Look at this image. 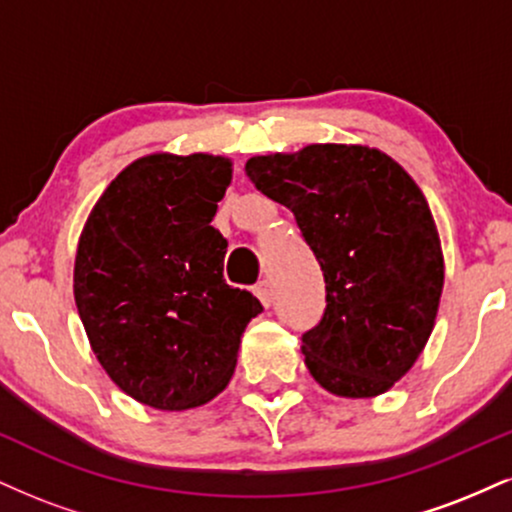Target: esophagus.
Segmentation results:
<instances>
[{"mask_svg": "<svg viewBox=\"0 0 512 512\" xmlns=\"http://www.w3.org/2000/svg\"><path fill=\"white\" fill-rule=\"evenodd\" d=\"M255 296L260 298L264 308H269V305H272V286H269V281H267V279L260 281V284L255 286Z\"/></svg>", "mask_w": 512, "mask_h": 512, "instance_id": "34e87169", "label": "esophagus"}]
</instances>
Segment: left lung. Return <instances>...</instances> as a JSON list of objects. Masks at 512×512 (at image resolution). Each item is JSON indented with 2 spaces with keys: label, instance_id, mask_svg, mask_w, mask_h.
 Returning <instances> with one entry per match:
<instances>
[{
  "label": "left lung",
  "instance_id": "8db88e82",
  "mask_svg": "<svg viewBox=\"0 0 512 512\" xmlns=\"http://www.w3.org/2000/svg\"><path fill=\"white\" fill-rule=\"evenodd\" d=\"M245 173L293 211L325 274L327 308L303 334L310 375L339 397L383 395L414 366L443 293V250L424 192L378 149L310 144Z\"/></svg>",
  "mask_w": 512,
  "mask_h": 512
}]
</instances>
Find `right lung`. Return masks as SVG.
I'll use <instances>...</instances> for the list:
<instances>
[{
    "mask_svg": "<svg viewBox=\"0 0 512 512\" xmlns=\"http://www.w3.org/2000/svg\"><path fill=\"white\" fill-rule=\"evenodd\" d=\"M231 161L149 154L105 187L81 231L74 298L98 363L137 402L202 407L236 370L262 303L223 279L226 238L211 226Z\"/></svg>",
    "mask_w": 512,
    "mask_h": 512,
    "instance_id": "add662e5",
    "label": "right lung"
}]
</instances>
